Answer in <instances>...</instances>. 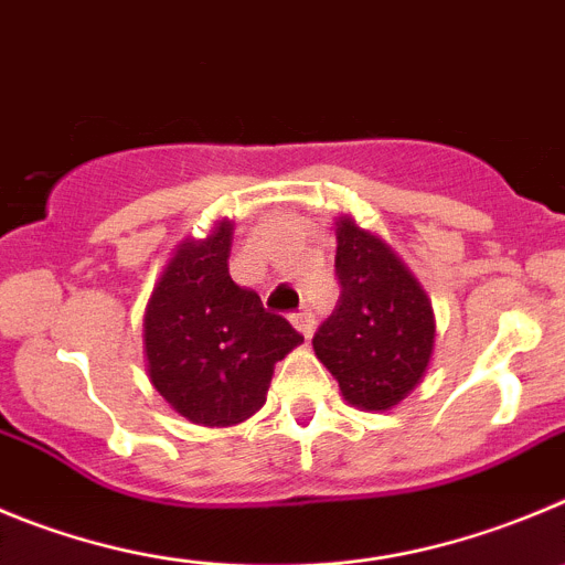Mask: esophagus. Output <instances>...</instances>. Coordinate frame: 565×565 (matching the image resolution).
Here are the masks:
<instances>
[{
	"mask_svg": "<svg viewBox=\"0 0 565 565\" xmlns=\"http://www.w3.org/2000/svg\"><path fill=\"white\" fill-rule=\"evenodd\" d=\"M292 326H295V329H298L303 337H312V331H315V315H312V309H300V312H295V315H292Z\"/></svg>",
	"mask_w": 565,
	"mask_h": 565,
	"instance_id": "34e87169",
	"label": "esophagus"
}]
</instances>
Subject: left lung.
Wrapping results in <instances>:
<instances>
[{
	"instance_id": "obj_1",
	"label": "left lung",
	"mask_w": 565,
	"mask_h": 565,
	"mask_svg": "<svg viewBox=\"0 0 565 565\" xmlns=\"http://www.w3.org/2000/svg\"><path fill=\"white\" fill-rule=\"evenodd\" d=\"M334 273L340 300L315 331V354L340 382L345 402L362 409L393 407L429 365V298L402 258L351 217L337 228Z\"/></svg>"
}]
</instances>
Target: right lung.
Masks as SVG:
<instances>
[{
  "instance_id": "1",
  "label": "right lung",
  "mask_w": 565,
  "mask_h": 565,
  "mask_svg": "<svg viewBox=\"0 0 565 565\" xmlns=\"http://www.w3.org/2000/svg\"><path fill=\"white\" fill-rule=\"evenodd\" d=\"M231 223L205 242H186L158 281L145 315L150 382L203 426H231L267 402L273 367L303 337L267 312L228 273Z\"/></svg>"
}]
</instances>
